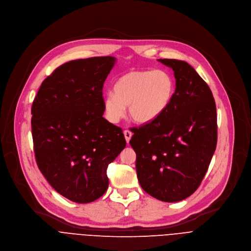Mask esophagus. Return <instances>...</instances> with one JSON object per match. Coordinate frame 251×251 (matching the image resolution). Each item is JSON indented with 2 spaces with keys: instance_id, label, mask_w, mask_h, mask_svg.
I'll use <instances>...</instances> for the list:
<instances>
[{
  "instance_id": "34e87169",
  "label": "esophagus",
  "mask_w": 251,
  "mask_h": 251,
  "mask_svg": "<svg viewBox=\"0 0 251 251\" xmlns=\"http://www.w3.org/2000/svg\"><path fill=\"white\" fill-rule=\"evenodd\" d=\"M123 133H124V136H125L126 142L129 143V141H130V139H131V137H132V132H131L130 130H125Z\"/></svg>"
}]
</instances>
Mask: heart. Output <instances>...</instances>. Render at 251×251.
I'll return each instance as SVG.
<instances>
[{"mask_svg":"<svg viewBox=\"0 0 251 251\" xmlns=\"http://www.w3.org/2000/svg\"><path fill=\"white\" fill-rule=\"evenodd\" d=\"M175 79L166 71H132L117 79L104 99L109 121L118 123L126 113L138 124H149L165 112L175 94Z\"/></svg>","mask_w":251,"mask_h":251,"instance_id":"heart-1","label":"heart"}]
</instances>
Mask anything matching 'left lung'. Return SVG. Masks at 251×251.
Returning a JSON list of instances; mask_svg holds the SVG:
<instances>
[{
    "label": "left lung",
    "instance_id": "obj_1",
    "mask_svg": "<svg viewBox=\"0 0 251 251\" xmlns=\"http://www.w3.org/2000/svg\"><path fill=\"white\" fill-rule=\"evenodd\" d=\"M174 71L176 91L155 121L133 129L142 189L162 202H179L202 182L217 145V114L212 92L192 65L158 59Z\"/></svg>",
    "mask_w": 251,
    "mask_h": 251
}]
</instances>
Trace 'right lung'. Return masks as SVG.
Returning a JSON list of instances; mask_svg holds the SVG:
<instances>
[{
    "label": "right lung",
    "mask_w": 251,
    "mask_h": 251,
    "mask_svg": "<svg viewBox=\"0 0 251 251\" xmlns=\"http://www.w3.org/2000/svg\"><path fill=\"white\" fill-rule=\"evenodd\" d=\"M114 56L72 60L44 79L32 105L38 168L58 194L79 204L102 197L107 168L125 148L122 129L103 115L104 82Z\"/></svg>",
    "instance_id": "1"
}]
</instances>
